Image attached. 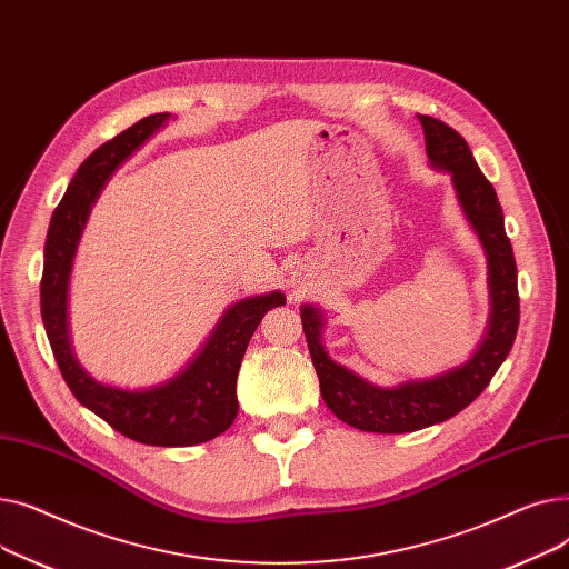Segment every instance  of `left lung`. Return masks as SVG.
Instances as JSON below:
<instances>
[{"label":"left lung","instance_id":"obj_1","mask_svg":"<svg viewBox=\"0 0 569 569\" xmlns=\"http://www.w3.org/2000/svg\"><path fill=\"white\" fill-rule=\"evenodd\" d=\"M417 119L425 129L429 161L436 168L452 172L459 202L489 256L493 313L485 343L466 367L431 380L382 390L327 357L320 346L318 311L305 307L302 327L327 408L341 422L373 433H408L445 422L461 412L487 390L505 357L510 355L519 330L517 262L510 237L505 232L498 196L482 170L477 168L468 142L452 127L429 114H417Z\"/></svg>","mask_w":569,"mask_h":569}]
</instances>
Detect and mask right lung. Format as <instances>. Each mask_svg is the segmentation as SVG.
<instances>
[{
  "label": "right lung",
  "instance_id": "obj_1",
  "mask_svg": "<svg viewBox=\"0 0 569 569\" xmlns=\"http://www.w3.org/2000/svg\"><path fill=\"white\" fill-rule=\"evenodd\" d=\"M170 114L142 117L112 140L103 142L78 168L50 219L41 277V318L73 397L122 436L157 447H189L221 436L237 415V373L262 316L286 305L281 292L237 302L221 318L217 332L177 378L144 392H127L89 378L71 355L67 335V283L76 244L89 207L119 163L152 136Z\"/></svg>",
  "mask_w": 569,
  "mask_h": 569
}]
</instances>
